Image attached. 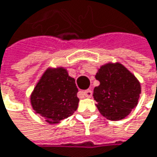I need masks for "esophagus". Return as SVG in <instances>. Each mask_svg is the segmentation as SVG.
I'll list each match as a JSON object with an SVG mask.
<instances>
[{
    "label": "esophagus",
    "mask_w": 157,
    "mask_h": 157,
    "mask_svg": "<svg viewBox=\"0 0 157 157\" xmlns=\"http://www.w3.org/2000/svg\"><path fill=\"white\" fill-rule=\"evenodd\" d=\"M83 95L86 97V98H91L92 96H93V92H92V90H86V91H84L83 92Z\"/></svg>",
    "instance_id": "esophagus-1"
}]
</instances>
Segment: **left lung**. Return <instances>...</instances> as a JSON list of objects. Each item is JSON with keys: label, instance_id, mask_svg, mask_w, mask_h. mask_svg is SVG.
I'll return each mask as SVG.
<instances>
[{"label": "left lung", "instance_id": "left-lung-1", "mask_svg": "<svg viewBox=\"0 0 157 157\" xmlns=\"http://www.w3.org/2000/svg\"><path fill=\"white\" fill-rule=\"evenodd\" d=\"M95 78L100 85L94 88L93 98L101 114L110 121L126 118L137 104L139 82L121 64L102 65Z\"/></svg>", "mask_w": 157, "mask_h": 157}]
</instances>
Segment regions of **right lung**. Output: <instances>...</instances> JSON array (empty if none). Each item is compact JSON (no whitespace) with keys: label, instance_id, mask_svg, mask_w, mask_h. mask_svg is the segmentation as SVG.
Here are the masks:
<instances>
[{"label":"right lung","instance_id":"right-lung-1","mask_svg":"<svg viewBox=\"0 0 157 157\" xmlns=\"http://www.w3.org/2000/svg\"><path fill=\"white\" fill-rule=\"evenodd\" d=\"M75 80L64 68L48 70L31 95V104L36 113L49 123H58L77 109L79 99Z\"/></svg>","mask_w":157,"mask_h":157}]
</instances>
